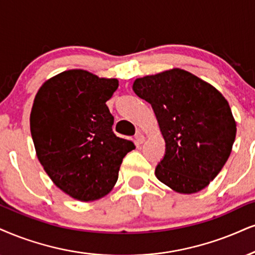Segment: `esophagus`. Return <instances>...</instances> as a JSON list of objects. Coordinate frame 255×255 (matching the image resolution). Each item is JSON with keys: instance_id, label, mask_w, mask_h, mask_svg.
<instances>
[{"instance_id": "esophagus-1", "label": "esophagus", "mask_w": 255, "mask_h": 255, "mask_svg": "<svg viewBox=\"0 0 255 255\" xmlns=\"http://www.w3.org/2000/svg\"><path fill=\"white\" fill-rule=\"evenodd\" d=\"M136 140L138 144H142V143H144V140H145V137H144L143 133L138 132V133H136Z\"/></svg>"}]
</instances>
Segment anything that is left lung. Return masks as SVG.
Instances as JSON below:
<instances>
[{
    "label": "left lung",
    "instance_id": "8db88e82",
    "mask_svg": "<svg viewBox=\"0 0 255 255\" xmlns=\"http://www.w3.org/2000/svg\"><path fill=\"white\" fill-rule=\"evenodd\" d=\"M132 89L151 104L165 140L156 177L181 194L202 190L224 168L235 140L237 124L227 100L180 68L136 79Z\"/></svg>",
    "mask_w": 255,
    "mask_h": 255
}]
</instances>
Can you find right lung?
<instances>
[{
    "mask_svg": "<svg viewBox=\"0 0 255 255\" xmlns=\"http://www.w3.org/2000/svg\"><path fill=\"white\" fill-rule=\"evenodd\" d=\"M117 89V79L71 70L47 80L34 99L30 132L37 158L56 187L75 200L109 194L123 158L136 147L112 131L106 102Z\"/></svg>",
    "mask_w": 255,
    "mask_h": 255,
    "instance_id": "1",
    "label": "right lung"
}]
</instances>
